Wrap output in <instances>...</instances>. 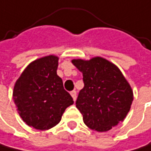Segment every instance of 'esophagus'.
<instances>
[{
  "label": "esophagus",
  "mask_w": 151,
  "mask_h": 151,
  "mask_svg": "<svg viewBox=\"0 0 151 151\" xmlns=\"http://www.w3.org/2000/svg\"><path fill=\"white\" fill-rule=\"evenodd\" d=\"M70 94H71L72 98H73V100L76 101V90L71 91V92H70Z\"/></svg>",
  "instance_id": "esophagus-1"
}]
</instances>
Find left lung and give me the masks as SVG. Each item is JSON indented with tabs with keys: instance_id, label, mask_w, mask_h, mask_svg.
I'll return each instance as SVG.
<instances>
[{
	"instance_id": "obj_1",
	"label": "left lung",
	"mask_w": 151,
	"mask_h": 151,
	"mask_svg": "<svg viewBox=\"0 0 151 151\" xmlns=\"http://www.w3.org/2000/svg\"><path fill=\"white\" fill-rule=\"evenodd\" d=\"M82 72L84 88L76 101L88 127L98 132L111 129L127 115L133 91L120 69L101 57L72 60Z\"/></svg>"
}]
</instances>
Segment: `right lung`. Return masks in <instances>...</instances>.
I'll return each mask as SVG.
<instances>
[{"mask_svg":"<svg viewBox=\"0 0 151 151\" xmlns=\"http://www.w3.org/2000/svg\"><path fill=\"white\" fill-rule=\"evenodd\" d=\"M58 60L49 55L29 63L16 80L13 98L20 117L28 126L48 130L60 123L73 98L57 75Z\"/></svg>","mask_w":151,"mask_h":151,"instance_id":"right-lung-1","label":"right lung"}]
</instances>
